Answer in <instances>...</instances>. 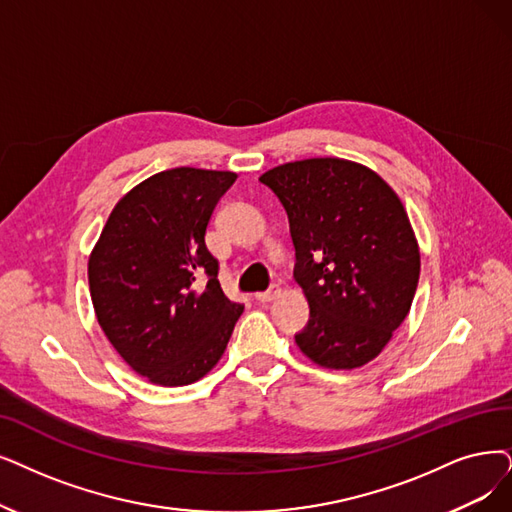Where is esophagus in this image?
I'll list each match as a JSON object with an SVG mask.
<instances>
[{
    "label": "esophagus",
    "mask_w": 512,
    "mask_h": 512,
    "mask_svg": "<svg viewBox=\"0 0 512 512\" xmlns=\"http://www.w3.org/2000/svg\"><path fill=\"white\" fill-rule=\"evenodd\" d=\"M279 294H281V288H279L277 283H273L267 292H258V294H256V300H258V302H271V300H275Z\"/></svg>",
    "instance_id": "obj_1"
}]
</instances>
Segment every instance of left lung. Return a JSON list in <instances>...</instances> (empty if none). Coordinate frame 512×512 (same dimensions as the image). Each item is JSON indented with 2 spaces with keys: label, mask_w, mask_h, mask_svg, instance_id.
Instances as JSON below:
<instances>
[{
  "label": "left lung",
  "mask_w": 512,
  "mask_h": 512,
  "mask_svg": "<svg viewBox=\"0 0 512 512\" xmlns=\"http://www.w3.org/2000/svg\"><path fill=\"white\" fill-rule=\"evenodd\" d=\"M260 182L288 212L294 279L311 309L298 349L327 370L370 363L418 288L420 248L401 199L374 170L340 157L281 163Z\"/></svg>",
  "instance_id": "1"
}]
</instances>
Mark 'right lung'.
I'll return each mask as SVG.
<instances>
[{
    "label": "right lung",
    "mask_w": 512,
    "mask_h": 512,
    "mask_svg": "<svg viewBox=\"0 0 512 512\" xmlns=\"http://www.w3.org/2000/svg\"><path fill=\"white\" fill-rule=\"evenodd\" d=\"M235 172L172 168L121 197L88 260L94 313L132 370L159 386L206 376L243 306L224 296L206 231Z\"/></svg>",
    "instance_id": "right-lung-1"
}]
</instances>
